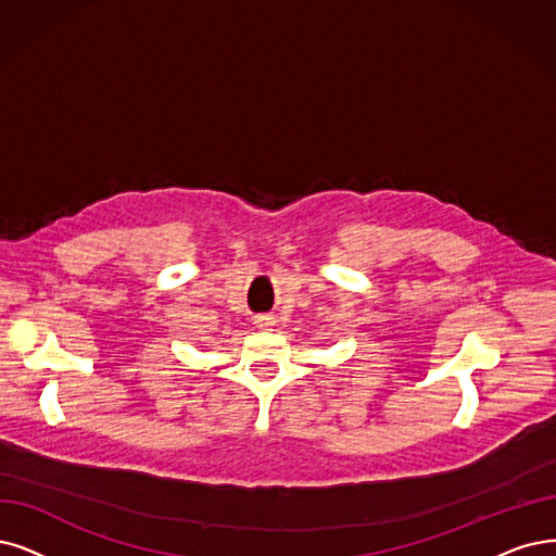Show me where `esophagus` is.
I'll return each mask as SVG.
<instances>
[{
  "mask_svg": "<svg viewBox=\"0 0 556 556\" xmlns=\"http://www.w3.org/2000/svg\"><path fill=\"white\" fill-rule=\"evenodd\" d=\"M275 320H273V316H258L256 318V327H261V330H265V327H270Z\"/></svg>",
  "mask_w": 556,
  "mask_h": 556,
  "instance_id": "esophagus-1",
  "label": "esophagus"
}]
</instances>
